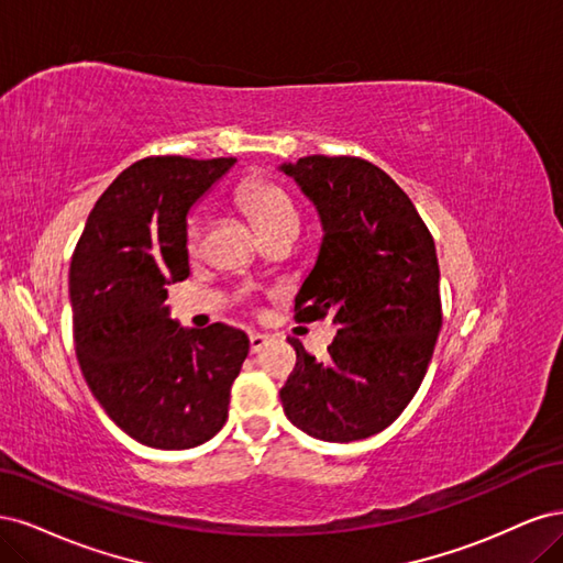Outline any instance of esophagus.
I'll use <instances>...</instances> for the list:
<instances>
[{"instance_id": "1", "label": "esophagus", "mask_w": 563, "mask_h": 563, "mask_svg": "<svg viewBox=\"0 0 563 563\" xmlns=\"http://www.w3.org/2000/svg\"><path fill=\"white\" fill-rule=\"evenodd\" d=\"M249 340H251V352L255 354V352H261L269 343V335H265V333H251Z\"/></svg>"}]
</instances>
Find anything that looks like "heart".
<instances>
[{
  "label": "heart",
  "mask_w": 563,
  "mask_h": 563,
  "mask_svg": "<svg viewBox=\"0 0 563 563\" xmlns=\"http://www.w3.org/2000/svg\"><path fill=\"white\" fill-rule=\"evenodd\" d=\"M236 203L242 211L251 218L253 228L258 234L279 230V228H298L300 216L296 203L291 201L279 185L263 183V180H246L240 190H236ZM203 236V216L195 213L187 223V249L197 253L201 249Z\"/></svg>",
  "instance_id": "b5f03b06"
}]
</instances>
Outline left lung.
<instances>
[{
  "instance_id": "obj_1",
  "label": "left lung",
  "mask_w": 563,
  "mask_h": 563,
  "mask_svg": "<svg viewBox=\"0 0 563 563\" xmlns=\"http://www.w3.org/2000/svg\"><path fill=\"white\" fill-rule=\"evenodd\" d=\"M279 172L312 201L323 232L296 317H331L338 329L321 362L288 338L298 362L279 391L284 413L314 439L373 437L401 416L432 360L441 329L432 234L371 162L312 155Z\"/></svg>"
}]
</instances>
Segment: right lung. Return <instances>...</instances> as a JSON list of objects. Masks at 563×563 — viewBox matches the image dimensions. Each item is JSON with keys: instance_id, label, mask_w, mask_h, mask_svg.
<instances>
[{"instance_id": "obj_1", "label": "right lung", "mask_w": 563, "mask_h": 563, "mask_svg": "<svg viewBox=\"0 0 563 563\" xmlns=\"http://www.w3.org/2000/svg\"><path fill=\"white\" fill-rule=\"evenodd\" d=\"M236 159L147 157L100 195L70 265L84 378L119 430L152 449L209 441L249 354L228 323L180 327L166 286L190 275L187 218Z\"/></svg>"}]
</instances>
